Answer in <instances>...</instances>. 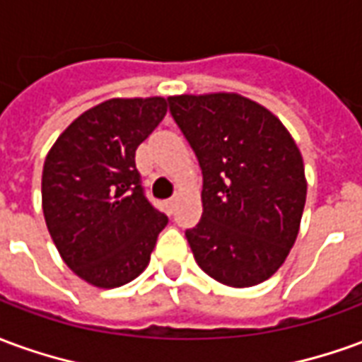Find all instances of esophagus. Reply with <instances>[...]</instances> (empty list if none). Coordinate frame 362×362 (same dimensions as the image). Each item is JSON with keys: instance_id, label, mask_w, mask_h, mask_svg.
Returning a JSON list of instances; mask_svg holds the SVG:
<instances>
[{"instance_id": "34e87169", "label": "esophagus", "mask_w": 362, "mask_h": 362, "mask_svg": "<svg viewBox=\"0 0 362 362\" xmlns=\"http://www.w3.org/2000/svg\"><path fill=\"white\" fill-rule=\"evenodd\" d=\"M176 202H178V197H170V199H166V209H168V213L174 211V207H176Z\"/></svg>"}]
</instances>
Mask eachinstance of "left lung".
I'll return each instance as SVG.
<instances>
[{
	"label": "left lung",
	"mask_w": 362,
	"mask_h": 362,
	"mask_svg": "<svg viewBox=\"0 0 362 362\" xmlns=\"http://www.w3.org/2000/svg\"><path fill=\"white\" fill-rule=\"evenodd\" d=\"M204 174L202 219L186 230L197 266L228 287L272 277L306 202L303 155L281 119L236 93L168 96Z\"/></svg>",
	"instance_id": "obj_1"
}]
</instances>
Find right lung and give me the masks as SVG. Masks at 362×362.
Wrapping results in <instances>:
<instances>
[{
  "instance_id": "add662e5",
  "label": "right lung",
  "mask_w": 362,
  "mask_h": 362,
  "mask_svg": "<svg viewBox=\"0 0 362 362\" xmlns=\"http://www.w3.org/2000/svg\"><path fill=\"white\" fill-rule=\"evenodd\" d=\"M166 106L163 96L104 100L75 118L46 155V227L66 266L95 287L134 281L168 223L145 197L135 168V149Z\"/></svg>"
}]
</instances>
